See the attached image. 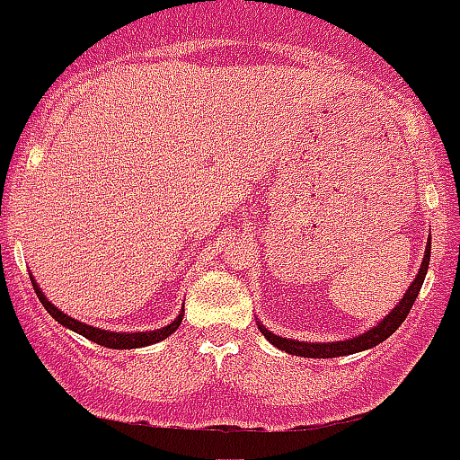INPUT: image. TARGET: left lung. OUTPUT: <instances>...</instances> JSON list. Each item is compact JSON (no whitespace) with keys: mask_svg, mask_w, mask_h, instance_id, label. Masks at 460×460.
<instances>
[{"mask_svg":"<svg viewBox=\"0 0 460 460\" xmlns=\"http://www.w3.org/2000/svg\"><path fill=\"white\" fill-rule=\"evenodd\" d=\"M429 250H431V241L427 243L425 257H422V263H420V270H418L416 279L411 281L409 290L404 293L402 302H400L398 306H395L394 311H391L378 326H374V329L367 331V333L358 335V338L344 340V342L313 344V342H297V340L279 338V335L270 333V331H266L263 326H259V331H261L263 338H266L270 344H275L277 349L290 353V356H302V358H340V356H351V353L365 351V349L376 347V344L385 342L391 333H395V329L402 324L404 317H407L409 311H411L413 302H416L418 293H420V288H422V281H425L427 266H429Z\"/></svg>","mask_w":460,"mask_h":460,"instance_id":"left-lung-1","label":"left lung"}]
</instances>
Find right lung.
Wrapping results in <instances>:
<instances>
[{
	"label": "right lung",
	"instance_id": "add662e5",
	"mask_svg": "<svg viewBox=\"0 0 460 460\" xmlns=\"http://www.w3.org/2000/svg\"><path fill=\"white\" fill-rule=\"evenodd\" d=\"M31 281H33V288H35V293H38L40 302L44 304V308H47L49 315H51L53 320L60 322V324L66 326V329L75 331V333L84 335L86 340H91V342L100 344V347H107V349H138V347H147V344H156V342H161V340H165L167 335L174 333V331L181 326V322H183V313H181V315L176 317V320L172 322V324H167L165 329L147 331V333H111V331L95 329V326L82 324V322L74 320V317L65 315V313H62L60 308H56L51 302H49L47 297H44V293L38 288L35 279H31Z\"/></svg>",
	"mask_w": 460,
	"mask_h": 460
}]
</instances>
